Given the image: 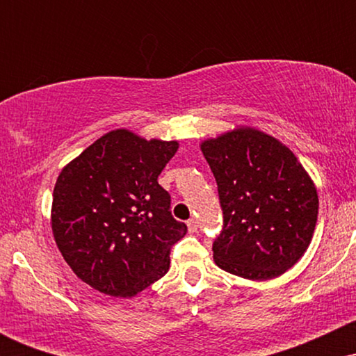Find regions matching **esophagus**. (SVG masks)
<instances>
[{
	"instance_id": "obj_1",
	"label": "esophagus",
	"mask_w": 356,
	"mask_h": 356,
	"mask_svg": "<svg viewBox=\"0 0 356 356\" xmlns=\"http://www.w3.org/2000/svg\"><path fill=\"white\" fill-rule=\"evenodd\" d=\"M187 227H189V232H195V231H197V220H195L194 218H192V219H189V220H187Z\"/></svg>"
}]
</instances>
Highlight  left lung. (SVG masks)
<instances>
[{
  "instance_id": "8db88e82",
  "label": "left lung",
  "mask_w": 356,
  "mask_h": 356,
  "mask_svg": "<svg viewBox=\"0 0 356 356\" xmlns=\"http://www.w3.org/2000/svg\"><path fill=\"white\" fill-rule=\"evenodd\" d=\"M201 150L218 182L224 218L212 244L216 264L252 281L295 266L318 219L316 187L296 155L251 127L207 138Z\"/></svg>"
}]
</instances>
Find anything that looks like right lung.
Instances as JSON below:
<instances>
[{
    "label": "right lung",
    "instance_id": "obj_1",
    "mask_svg": "<svg viewBox=\"0 0 356 356\" xmlns=\"http://www.w3.org/2000/svg\"><path fill=\"white\" fill-rule=\"evenodd\" d=\"M177 149V140L117 129L61 169L53 236L72 271L97 291L132 298L169 271L170 248L187 226L172 218L157 177Z\"/></svg>",
    "mask_w": 356,
    "mask_h": 356
}]
</instances>
